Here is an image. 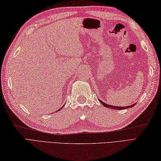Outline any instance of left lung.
Listing matches in <instances>:
<instances>
[{"mask_svg":"<svg viewBox=\"0 0 161 161\" xmlns=\"http://www.w3.org/2000/svg\"><path fill=\"white\" fill-rule=\"evenodd\" d=\"M99 101L101 103V104H103V106H104L105 107H107V108H113V109H115V110H121V109H126V108H131L132 107H134L135 105V104H132L130 106H128V107H116V106H111V105H109L106 104L104 103H103V101H101L100 100H99Z\"/></svg>","mask_w":161,"mask_h":161,"instance_id":"obj_1","label":"left lung"}]
</instances>
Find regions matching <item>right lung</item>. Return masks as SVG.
Segmentation results:
<instances>
[{
	"mask_svg": "<svg viewBox=\"0 0 161 161\" xmlns=\"http://www.w3.org/2000/svg\"><path fill=\"white\" fill-rule=\"evenodd\" d=\"M61 108H62V107H61V108H59V109H58V111H60V109H61Z\"/></svg>",
	"mask_w": 161,
	"mask_h": 161,
	"instance_id": "right-lung-1",
	"label": "right lung"
}]
</instances>
